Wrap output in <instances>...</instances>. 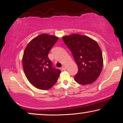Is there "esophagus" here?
<instances>
[{"mask_svg":"<svg viewBox=\"0 0 123 123\" xmlns=\"http://www.w3.org/2000/svg\"><path fill=\"white\" fill-rule=\"evenodd\" d=\"M62 69L63 70H66V66L65 65H63L62 66Z\"/></svg>","mask_w":123,"mask_h":123,"instance_id":"1","label":"esophagus"}]
</instances>
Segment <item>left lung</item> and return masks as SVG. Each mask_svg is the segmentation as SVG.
<instances>
[{"instance_id":"8db88e82","label":"left lung","mask_w":123,"mask_h":123,"mask_svg":"<svg viewBox=\"0 0 123 123\" xmlns=\"http://www.w3.org/2000/svg\"><path fill=\"white\" fill-rule=\"evenodd\" d=\"M62 39L78 66L75 81L83 85L94 82L103 67L102 53L98 44L88 36L79 34L65 36Z\"/></svg>"}]
</instances>
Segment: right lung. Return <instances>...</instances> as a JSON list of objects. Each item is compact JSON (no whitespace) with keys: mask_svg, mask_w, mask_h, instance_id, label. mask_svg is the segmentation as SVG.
Segmentation results:
<instances>
[{"mask_svg":"<svg viewBox=\"0 0 123 123\" xmlns=\"http://www.w3.org/2000/svg\"><path fill=\"white\" fill-rule=\"evenodd\" d=\"M55 36L41 34L35 37L25 48L22 65L26 78L33 86L48 90L57 82L61 73L48 57L49 51L57 42Z\"/></svg>","mask_w":123,"mask_h":123,"instance_id":"add662e5","label":"right lung"}]
</instances>
